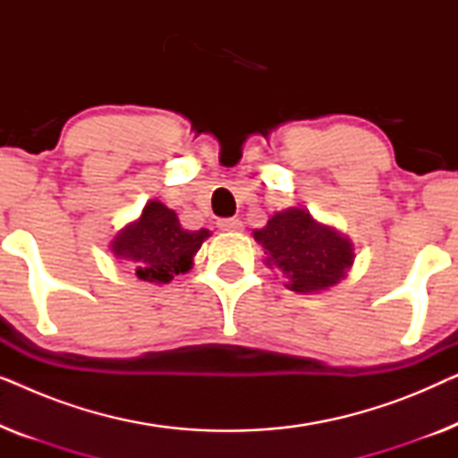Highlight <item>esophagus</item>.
<instances>
[{"label":"esophagus","mask_w":458,"mask_h":458,"mask_svg":"<svg viewBox=\"0 0 458 458\" xmlns=\"http://www.w3.org/2000/svg\"><path fill=\"white\" fill-rule=\"evenodd\" d=\"M218 227H221V231L240 233V231H243V223L240 221V218H221V221H218Z\"/></svg>","instance_id":"1"}]
</instances>
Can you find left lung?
<instances>
[{
    "mask_svg": "<svg viewBox=\"0 0 458 458\" xmlns=\"http://www.w3.org/2000/svg\"><path fill=\"white\" fill-rule=\"evenodd\" d=\"M252 235L265 248V265L277 267L287 290L298 293L327 292L346 277L356 259L350 237L298 206L275 212Z\"/></svg>",
    "mask_w": 458,
    "mask_h": 458,
    "instance_id": "1",
    "label": "left lung"
}]
</instances>
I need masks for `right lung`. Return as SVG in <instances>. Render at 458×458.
I'll return each mask as SVG.
<instances>
[{
	"label": "right lung",
	"mask_w": 458,
	"mask_h": 458,
	"mask_svg": "<svg viewBox=\"0 0 458 458\" xmlns=\"http://www.w3.org/2000/svg\"><path fill=\"white\" fill-rule=\"evenodd\" d=\"M208 237V229L187 231L181 227L177 212L149 199L141 215L114 235L110 250L116 260L131 267L137 279L160 285L190 271L193 256Z\"/></svg>",
	"instance_id": "right-lung-1"
}]
</instances>
